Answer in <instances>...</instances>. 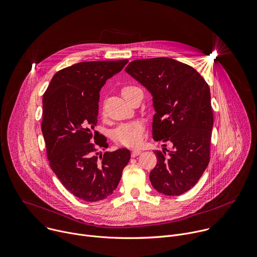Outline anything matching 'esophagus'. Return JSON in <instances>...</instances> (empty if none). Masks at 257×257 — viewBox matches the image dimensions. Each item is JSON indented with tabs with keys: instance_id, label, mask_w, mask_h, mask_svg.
<instances>
[{
	"instance_id": "esophagus-1",
	"label": "esophagus",
	"mask_w": 257,
	"mask_h": 257,
	"mask_svg": "<svg viewBox=\"0 0 257 257\" xmlns=\"http://www.w3.org/2000/svg\"><path fill=\"white\" fill-rule=\"evenodd\" d=\"M141 153H142L141 150H133V152H132V157H137V156L140 155Z\"/></svg>"
}]
</instances>
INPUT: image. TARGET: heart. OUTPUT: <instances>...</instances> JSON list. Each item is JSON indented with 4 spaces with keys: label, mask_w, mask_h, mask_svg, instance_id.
Returning a JSON list of instances; mask_svg holds the SVG:
<instances>
[{
    "label": "heart",
    "mask_w": 257,
    "mask_h": 257,
    "mask_svg": "<svg viewBox=\"0 0 257 257\" xmlns=\"http://www.w3.org/2000/svg\"><path fill=\"white\" fill-rule=\"evenodd\" d=\"M137 89L135 86H124L121 89V94L125 97L131 91ZM144 138V123L140 120L130 121L119 124L112 132V139L123 146L139 145Z\"/></svg>",
    "instance_id": "1"
}]
</instances>
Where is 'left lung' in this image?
I'll use <instances>...</instances> for the list:
<instances>
[{"label": "left lung", "instance_id": "left-lung-1", "mask_svg": "<svg viewBox=\"0 0 257 257\" xmlns=\"http://www.w3.org/2000/svg\"><path fill=\"white\" fill-rule=\"evenodd\" d=\"M125 72L153 96V139L173 145L172 151L155 152L151 183L160 193L180 195L196 184L210 162V87L192 67L169 58L136 60Z\"/></svg>", "mask_w": 257, "mask_h": 257}]
</instances>
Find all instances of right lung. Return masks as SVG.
Returning a JSON list of instances; mask_svg holds the SVG:
<instances>
[{"mask_svg":"<svg viewBox=\"0 0 257 257\" xmlns=\"http://www.w3.org/2000/svg\"><path fill=\"white\" fill-rule=\"evenodd\" d=\"M127 60L82 62L55 74L42 99L41 131L49 166L75 196L98 201L113 193L131 159L127 149H106L97 124L99 92Z\"/></svg>","mask_w":257,"mask_h":257,"instance_id":"right-lung-1","label":"right lung"}]
</instances>
